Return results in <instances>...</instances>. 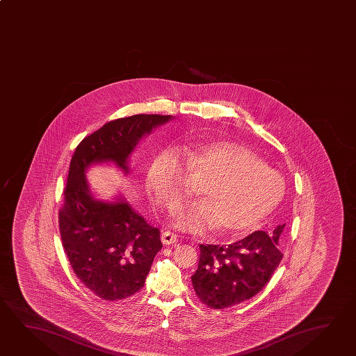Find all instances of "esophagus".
Returning a JSON list of instances; mask_svg holds the SVG:
<instances>
[{
  "instance_id": "esophagus-1",
  "label": "esophagus",
  "mask_w": 356,
  "mask_h": 356,
  "mask_svg": "<svg viewBox=\"0 0 356 356\" xmlns=\"http://www.w3.org/2000/svg\"><path fill=\"white\" fill-rule=\"evenodd\" d=\"M177 241H178V236L175 235L173 232H170V231H164V232L161 234V243H163V244H175Z\"/></svg>"
}]
</instances>
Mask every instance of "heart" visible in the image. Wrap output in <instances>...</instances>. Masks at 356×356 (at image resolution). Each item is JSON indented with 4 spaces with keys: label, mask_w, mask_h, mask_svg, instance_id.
<instances>
[{
    "label": "heart",
    "mask_w": 356,
    "mask_h": 356,
    "mask_svg": "<svg viewBox=\"0 0 356 356\" xmlns=\"http://www.w3.org/2000/svg\"><path fill=\"white\" fill-rule=\"evenodd\" d=\"M189 175H209L198 195L173 212V225L189 232L218 227L222 235L241 236L254 230L284 195L282 175L250 149L234 141H195L186 163L173 147L161 150L147 170V183L158 202L170 209L186 193Z\"/></svg>",
    "instance_id": "obj_1"
}]
</instances>
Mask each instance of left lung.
<instances>
[{"mask_svg":"<svg viewBox=\"0 0 356 356\" xmlns=\"http://www.w3.org/2000/svg\"><path fill=\"white\" fill-rule=\"evenodd\" d=\"M286 223L272 232L255 231L230 245H200L192 275L195 294L209 308L221 309L250 300L272 278L283 254L279 243Z\"/></svg>","mask_w":356,"mask_h":356,"instance_id":"1","label":"left lung"}]
</instances>
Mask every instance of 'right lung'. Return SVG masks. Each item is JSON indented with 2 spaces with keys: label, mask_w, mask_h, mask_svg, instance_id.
<instances>
[{
  "label": "right lung",
  "mask_w": 356,
  "mask_h": 356,
  "mask_svg": "<svg viewBox=\"0 0 356 356\" xmlns=\"http://www.w3.org/2000/svg\"><path fill=\"white\" fill-rule=\"evenodd\" d=\"M173 116L134 115L113 120L84 138L70 161L59 230L70 266L84 286L106 300H125L140 291L156 252L161 234L125 201L92 195L86 172L115 164L129 175V158L140 140Z\"/></svg>",
  "instance_id": "1"
}]
</instances>
